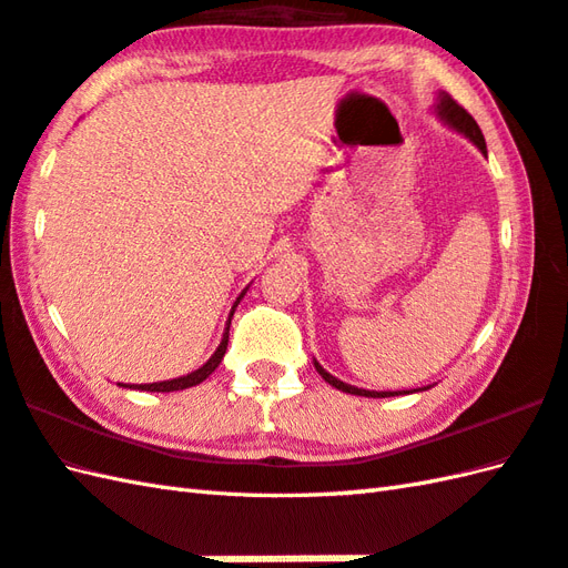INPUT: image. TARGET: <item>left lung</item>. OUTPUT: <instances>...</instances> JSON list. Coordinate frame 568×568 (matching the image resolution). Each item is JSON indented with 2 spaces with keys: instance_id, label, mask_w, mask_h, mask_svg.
Returning a JSON list of instances; mask_svg holds the SVG:
<instances>
[{
  "instance_id": "obj_1",
  "label": "left lung",
  "mask_w": 568,
  "mask_h": 568,
  "mask_svg": "<svg viewBox=\"0 0 568 568\" xmlns=\"http://www.w3.org/2000/svg\"><path fill=\"white\" fill-rule=\"evenodd\" d=\"M437 112H439V116L444 119L446 124L449 126H454L456 131H462V134L466 136V139H470L476 143V146L486 153V139H484V134H480V129H478V124H476V119L470 116L462 104H458L449 92H439V104H437ZM315 368H317V373L320 376L327 381L329 385H334L336 390H344V393H352V395H364V397H390V395H397V393H378V390H361V388H354V385H346L344 381H339V378H334L332 373H327L324 371L317 361H315Z\"/></svg>"
}]
</instances>
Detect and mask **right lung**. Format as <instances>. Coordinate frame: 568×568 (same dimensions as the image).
<instances>
[{
    "label": "right lung",
    "instance_id": "obj_1",
    "mask_svg": "<svg viewBox=\"0 0 568 568\" xmlns=\"http://www.w3.org/2000/svg\"><path fill=\"white\" fill-rule=\"evenodd\" d=\"M239 300H241V297H239ZM232 315H234V312H232ZM229 324H232V320H229ZM226 344H229V327H226V332H224V339H222L220 348H216L214 356H212L202 368L187 373V376L173 378V381H163V383H141V385H136V388H139V390H151V393H173V390L192 388V385H197V383H202L204 378H210V373L222 364V358H224V354H226ZM119 385H122V383H119ZM124 388H131V385H124Z\"/></svg>",
    "mask_w": 568,
    "mask_h": 568
}]
</instances>
